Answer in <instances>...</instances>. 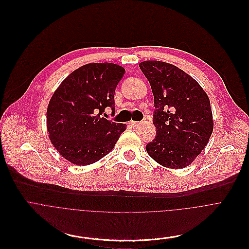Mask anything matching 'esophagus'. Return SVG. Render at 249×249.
I'll use <instances>...</instances> for the list:
<instances>
[{
  "label": "esophagus",
  "instance_id": "obj_1",
  "mask_svg": "<svg viewBox=\"0 0 249 249\" xmlns=\"http://www.w3.org/2000/svg\"><path fill=\"white\" fill-rule=\"evenodd\" d=\"M139 122H134V121H130L129 123H128V124L129 125H131L132 127H135V126H137V125H139Z\"/></svg>",
  "mask_w": 249,
  "mask_h": 249
}]
</instances>
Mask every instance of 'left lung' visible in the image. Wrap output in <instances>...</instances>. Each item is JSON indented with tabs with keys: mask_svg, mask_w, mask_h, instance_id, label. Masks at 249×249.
<instances>
[{
	"mask_svg": "<svg viewBox=\"0 0 249 249\" xmlns=\"http://www.w3.org/2000/svg\"><path fill=\"white\" fill-rule=\"evenodd\" d=\"M139 68L151 85L155 106L157 135L146 145V151L166 168H185L201 153L212 134L209 98L199 83L172 64L145 61Z\"/></svg>",
	"mask_w": 249,
	"mask_h": 249,
	"instance_id": "obj_1",
	"label": "left lung"
}]
</instances>
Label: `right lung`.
<instances>
[{"label": "right lung", "mask_w": 249, "mask_h": 249, "mask_svg": "<svg viewBox=\"0 0 249 249\" xmlns=\"http://www.w3.org/2000/svg\"><path fill=\"white\" fill-rule=\"evenodd\" d=\"M124 72L111 63L87 64L54 92L47 109V129L54 147L69 162L86 166L99 161L125 130V124L100 117L108 107L115 114V90Z\"/></svg>", "instance_id": "1"}]
</instances>
